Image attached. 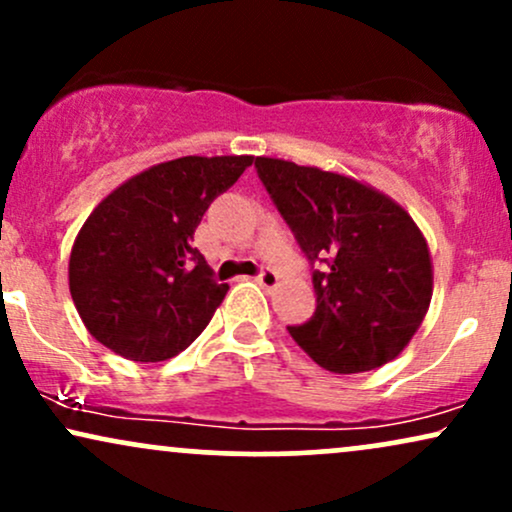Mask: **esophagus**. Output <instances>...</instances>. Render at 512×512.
Returning a JSON list of instances; mask_svg holds the SVG:
<instances>
[{
	"label": "esophagus",
	"mask_w": 512,
	"mask_h": 512,
	"mask_svg": "<svg viewBox=\"0 0 512 512\" xmlns=\"http://www.w3.org/2000/svg\"><path fill=\"white\" fill-rule=\"evenodd\" d=\"M257 281H260V286H264L267 291H272L279 286V274L272 272V269H264V272L257 276Z\"/></svg>",
	"instance_id": "esophagus-1"
}]
</instances>
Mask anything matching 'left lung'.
<instances>
[{"label":"left lung","mask_w":512,"mask_h":512,"mask_svg":"<svg viewBox=\"0 0 512 512\" xmlns=\"http://www.w3.org/2000/svg\"><path fill=\"white\" fill-rule=\"evenodd\" d=\"M260 180L315 269V315L291 337L330 373H366L402 354L433 296L428 243L409 211L349 175L257 156Z\"/></svg>","instance_id":"left-lung-1"}]
</instances>
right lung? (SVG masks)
I'll list each match as a JSON object with an SVG mask.
<instances>
[{
	"label": "right lung",
	"instance_id": "obj_1",
	"mask_svg": "<svg viewBox=\"0 0 512 512\" xmlns=\"http://www.w3.org/2000/svg\"><path fill=\"white\" fill-rule=\"evenodd\" d=\"M252 156H182L132 175L101 199L69 255L81 322L129 361H168L214 317L228 284L192 248L204 211Z\"/></svg>",
	"mask_w": 512,
	"mask_h": 512
}]
</instances>
